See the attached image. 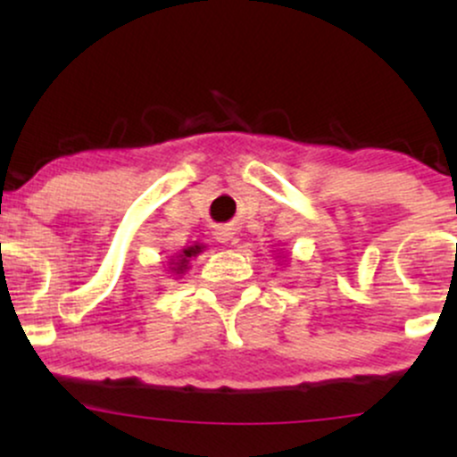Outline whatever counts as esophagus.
Returning a JSON list of instances; mask_svg holds the SVG:
<instances>
[{
  "mask_svg": "<svg viewBox=\"0 0 457 457\" xmlns=\"http://www.w3.org/2000/svg\"><path fill=\"white\" fill-rule=\"evenodd\" d=\"M234 229L232 228H219L217 232H214V238H217V243L221 245H234Z\"/></svg>",
  "mask_w": 457,
  "mask_h": 457,
  "instance_id": "esophagus-1",
  "label": "esophagus"
}]
</instances>
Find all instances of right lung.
<instances>
[{
    "instance_id": "1",
    "label": "right lung",
    "mask_w": 457,
    "mask_h": 457,
    "mask_svg": "<svg viewBox=\"0 0 457 457\" xmlns=\"http://www.w3.org/2000/svg\"><path fill=\"white\" fill-rule=\"evenodd\" d=\"M202 251V245H193V246H187V249H182L180 253L174 255V258L170 260V272L171 275H185L187 269H188V260L195 258V255Z\"/></svg>"
}]
</instances>
